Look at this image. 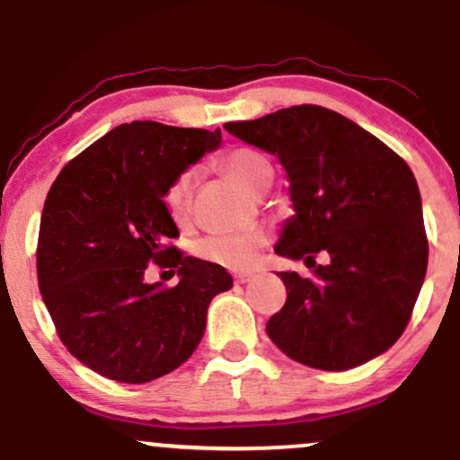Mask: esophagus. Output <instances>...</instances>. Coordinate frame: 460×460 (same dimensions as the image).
Returning a JSON list of instances; mask_svg holds the SVG:
<instances>
[{"label": "esophagus", "instance_id": "34e87169", "mask_svg": "<svg viewBox=\"0 0 460 460\" xmlns=\"http://www.w3.org/2000/svg\"><path fill=\"white\" fill-rule=\"evenodd\" d=\"M234 279H235V283H248L252 279V274L251 272H237Z\"/></svg>", "mask_w": 460, "mask_h": 460}]
</instances>
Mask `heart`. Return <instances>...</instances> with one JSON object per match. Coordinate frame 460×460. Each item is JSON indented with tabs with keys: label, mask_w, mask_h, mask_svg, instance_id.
Instances as JSON below:
<instances>
[{
	"label": "heart",
	"mask_w": 460,
	"mask_h": 460,
	"mask_svg": "<svg viewBox=\"0 0 460 460\" xmlns=\"http://www.w3.org/2000/svg\"><path fill=\"white\" fill-rule=\"evenodd\" d=\"M225 171L234 179L237 186L246 192L260 194L263 188L270 186L272 166L260 151L234 149L223 157ZM197 183V171L186 168L168 183L164 192V208L175 223H183L192 209V192ZM268 235L261 229L235 231V234L208 235L197 242L194 251L200 260L216 263V266L229 268V270H244L255 261L257 251L266 244Z\"/></svg>",
	"instance_id": "heart-1"
}]
</instances>
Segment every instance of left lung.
<instances>
[{
    "instance_id": "1",
    "label": "left lung",
    "mask_w": 460,
    "mask_h": 460,
    "mask_svg": "<svg viewBox=\"0 0 460 460\" xmlns=\"http://www.w3.org/2000/svg\"><path fill=\"white\" fill-rule=\"evenodd\" d=\"M225 129L279 157L294 216L274 252L314 268L311 279L279 272L288 300L268 320V337L289 358L326 372L389 350L409 324L429 266L409 164L322 105H292ZM320 250L332 260L326 267L314 263Z\"/></svg>"
}]
</instances>
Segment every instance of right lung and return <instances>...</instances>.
I'll use <instances>...</instances> for the list:
<instances>
[{"label": "right lung", "instance_id": "right-lung-1", "mask_svg": "<svg viewBox=\"0 0 460 460\" xmlns=\"http://www.w3.org/2000/svg\"><path fill=\"white\" fill-rule=\"evenodd\" d=\"M220 129L134 120L93 142L56 177L40 216L36 270L45 307L77 361L119 383H149L188 361L208 307L234 285L223 266L183 257L164 208L168 183ZM149 262L178 270L175 288L146 284Z\"/></svg>", "mask_w": 460, "mask_h": 460}]
</instances>
